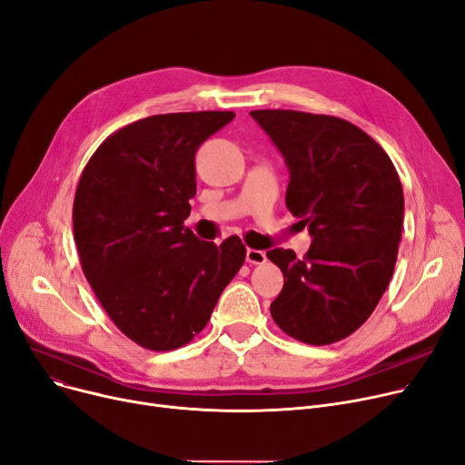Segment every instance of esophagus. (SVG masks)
Wrapping results in <instances>:
<instances>
[{"mask_svg":"<svg viewBox=\"0 0 465 465\" xmlns=\"http://www.w3.org/2000/svg\"><path fill=\"white\" fill-rule=\"evenodd\" d=\"M265 252L256 249H247V262L249 263H265Z\"/></svg>","mask_w":465,"mask_h":465,"instance_id":"esophagus-1","label":"esophagus"}]
</instances>
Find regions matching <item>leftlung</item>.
<instances>
[{"mask_svg": "<svg viewBox=\"0 0 465 465\" xmlns=\"http://www.w3.org/2000/svg\"><path fill=\"white\" fill-rule=\"evenodd\" d=\"M251 116L281 151L286 207L312 237L302 260L290 249L267 252L284 275L272 316L302 343H335L370 319L392 279L403 226L398 171L343 118L284 109Z\"/></svg>", "mask_w": 465, "mask_h": 465, "instance_id": "1", "label": "left lung"}]
</instances>
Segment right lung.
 I'll use <instances>...</instances> for the list:
<instances>
[{"mask_svg": "<svg viewBox=\"0 0 465 465\" xmlns=\"http://www.w3.org/2000/svg\"><path fill=\"white\" fill-rule=\"evenodd\" d=\"M233 116L141 118L97 146L81 175L73 233L84 277L116 328L143 349L190 343L245 262L237 235L218 247L184 228L195 153Z\"/></svg>", "mask_w": 465, "mask_h": 465, "instance_id": "add662e5", "label": "right lung"}]
</instances>
